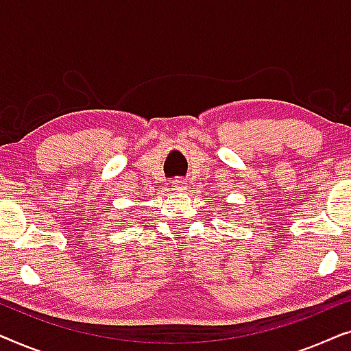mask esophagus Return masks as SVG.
<instances>
[{
  "mask_svg": "<svg viewBox=\"0 0 351 351\" xmlns=\"http://www.w3.org/2000/svg\"><path fill=\"white\" fill-rule=\"evenodd\" d=\"M171 189H172V190H176V191H182V190H185V189H186L185 180H184V179H174V180L171 182Z\"/></svg>",
  "mask_w": 351,
  "mask_h": 351,
  "instance_id": "34e87169",
  "label": "esophagus"
}]
</instances>
